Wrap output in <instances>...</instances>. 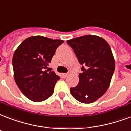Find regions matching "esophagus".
Returning <instances> with one entry per match:
<instances>
[{
  "mask_svg": "<svg viewBox=\"0 0 131 131\" xmlns=\"http://www.w3.org/2000/svg\"><path fill=\"white\" fill-rule=\"evenodd\" d=\"M68 75H69V73H63V74H62V76H63V78H67Z\"/></svg>",
  "mask_w": 131,
  "mask_h": 131,
  "instance_id": "34e87169",
  "label": "esophagus"
}]
</instances>
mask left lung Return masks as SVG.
Segmentation results:
<instances>
[{"mask_svg": "<svg viewBox=\"0 0 131 131\" xmlns=\"http://www.w3.org/2000/svg\"><path fill=\"white\" fill-rule=\"evenodd\" d=\"M82 65L79 83L71 88L73 97L82 103H92L103 95L115 71V60L109 45L100 37L87 35L67 41Z\"/></svg>", "mask_w": 131, "mask_h": 131, "instance_id": "8db88e82", "label": "left lung"}]
</instances>
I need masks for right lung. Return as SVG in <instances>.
I'll return each mask as SVG.
<instances>
[{"mask_svg": "<svg viewBox=\"0 0 131 131\" xmlns=\"http://www.w3.org/2000/svg\"><path fill=\"white\" fill-rule=\"evenodd\" d=\"M63 42L61 40L40 36L29 37L14 53L12 64L16 83L31 101H44L54 91L56 83L60 78L47 67L56 49Z\"/></svg>", "mask_w": 131, "mask_h": 131, "instance_id": "right-lung-1", "label": "right lung"}]
</instances>
